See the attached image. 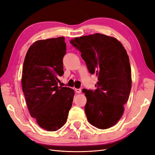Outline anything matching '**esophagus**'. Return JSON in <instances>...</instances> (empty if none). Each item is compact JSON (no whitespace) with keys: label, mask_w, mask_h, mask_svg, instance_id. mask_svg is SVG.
I'll return each instance as SVG.
<instances>
[{"label":"esophagus","mask_w":155,"mask_h":155,"mask_svg":"<svg viewBox=\"0 0 155 155\" xmlns=\"http://www.w3.org/2000/svg\"><path fill=\"white\" fill-rule=\"evenodd\" d=\"M75 91L77 93H80L81 92V88H75Z\"/></svg>","instance_id":"esophagus-1"}]
</instances>
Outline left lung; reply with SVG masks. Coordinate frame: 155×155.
Wrapping results in <instances>:
<instances>
[{
    "label": "left lung",
    "mask_w": 155,
    "mask_h": 155,
    "mask_svg": "<svg viewBox=\"0 0 155 155\" xmlns=\"http://www.w3.org/2000/svg\"><path fill=\"white\" fill-rule=\"evenodd\" d=\"M70 43L81 53L88 72L97 76L96 90L83 91L88 122L98 129L110 128L122 116L130 92L127 51L116 39L100 34L76 37Z\"/></svg>",
    "instance_id": "1"
}]
</instances>
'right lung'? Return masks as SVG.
<instances>
[{
    "label": "right lung",
    "instance_id": "add662e5",
    "mask_svg": "<svg viewBox=\"0 0 155 155\" xmlns=\"http://www.w3.org/2000/svg\"><path fill=\"white\" fill-rule=\"evenodd\" d=\"M66 50L64 37L37 41L28 50L23 64L22 87L28 109L48 131L62 127L72 105L73 89L58 87Z\"/></svg>",
    "mask_w": 155,
    "mask_h": 155
}]
</instances>
